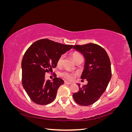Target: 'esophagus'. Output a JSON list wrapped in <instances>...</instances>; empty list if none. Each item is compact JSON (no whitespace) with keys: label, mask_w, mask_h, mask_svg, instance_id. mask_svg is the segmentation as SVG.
Wrapping results in <instances>:
<instances>
[{"label":"esophagus","mask_w":132,"mask_h":132,"mask_svg":"<svg viewBox=\"0 0 132 132\" xmlns=\"http://www.w3.org/2000/svg\"><path fill=\"white\" fill-rule=\"evenodd\" d=\"M64 84H68V85H70V84H71V82H68V81H64Z\"/></svg>","instance_id":"obj_1"}]
</instances>
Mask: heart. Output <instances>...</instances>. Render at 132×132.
<instances>
[{"label": "heart", "mask_w": 132, "mask_h": 132, "mask_svg": "<svg viewBox=\"0 0 132 132\" xmlns=\"http://www.w3.org/2000/svg\"><path fill=\"white\" fill-rule=\"evenodd\" d=\"M81 57H82L81 56V55L80 54H79L78 52H74V53L71 54V58H72V59H73V61H74V62H75L78 59H79L80 58H81ZM63 58H64V56L63 55H62L58 59L57 63L58 66L61 65L62 62H63ZM61 76L62 77H63L64 78H65L67 80H70L73 79V74L68 72V71H64V72L61 73Z\"/></svg>", "instance_id": "heart-1"}]
</instances>
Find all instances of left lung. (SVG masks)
I'll return each instance as SVG.
<instances>
[{
    "instance_id": "obj_1",
    "label": "left lung",
    "mask_w": 132,
    "mask_h": 132,
    "mask_svg": "<svg viewBox=\"0 0 132 132\" xmlns=\"http://www.w3.org/2000/svg\"><path fill=\"white\" fill-rule=\"evenodd\" d=\"M73 48L85 58L84 68L81 79H86L87 84L73 94L74 101L81 106H89L97 101L105 91L111 78L110 58L102 47L95 43L75 45Z\"/></svg>"
}]
</instances>
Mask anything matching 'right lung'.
<instances>
[{
    "label": "right lung",
    "instance_id": "right-lung-1",
    "mask_svg": "<svg viewBox=\"0 0 132 132\" xmlns=\"http://www.w3.org/2000/svg\"><path fill=\"white\" fill-rule=\"evenodd\" d=\"M73 46L42 39L32 44L27 50L21 62L22 83L34 102L45 105L54 100L59 87L64 81L57 77L52 81H46L45 74L56 67L59 57Z\"/></svg>",
    "mask_w": 132,
    "mask_h": 132
}]
</instances>
